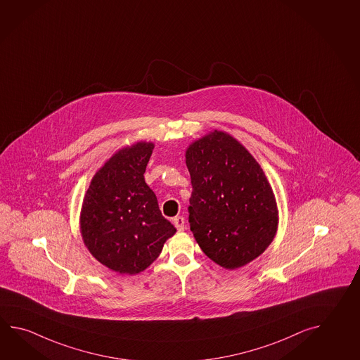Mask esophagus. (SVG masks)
Wrapping results in <instances>:
<instances>
[{"mask_svg": "<svg viewBox=\"0 0 360 360\" xmlns=\"http://www.w3.org/2000/svg\"><path fill=\"white\" fill-rule=\"evenodd\" d=\"M173 223H174V226H176V229H178L179 232H182V231H184V217H176V218L173 219Z\"/></svg>", "mask_w": 360, "mask_h": 360, "instance_id": "obj_1", "label": "esophagus"}]
</instances>
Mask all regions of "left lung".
I'll return each mask as SVG.
<instances>
[{
  "label": "left lung",
  "mask_w": 360,
  "mask_h": 360,
  "mask_svg": "<svg viewBox=\"0 0 360 360\" xmlns=\"http://www.w3.org/2000/svg\"><path fill=\"white\" fill-rule=\"evenodd\" d=\"M186 165L192 184L190 227L206 257L236 269L263 254L277 233L278 207L248 148L215 129L187 147Z\"/></svg>",
  "instance_id": "1"
}]
</instances>
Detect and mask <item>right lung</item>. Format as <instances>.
<instances>
[{"label": "right lung", "mask_w": 360, "mask_h": 360, "mask_svg": "<svg viewBox=\"0 0 360 360\" xmlns=\"http://www.w3.org/2000/svg\"><path fill=\"white\" fill-rule=\"evenodd\" d=\"M154 147L153 142L139 141L119 148L96 172L83 198V243L96 260L120 274L145 271L176 232L145 182Z\"/></svg>", "instance_id": "obj_1"}]
</instances>
